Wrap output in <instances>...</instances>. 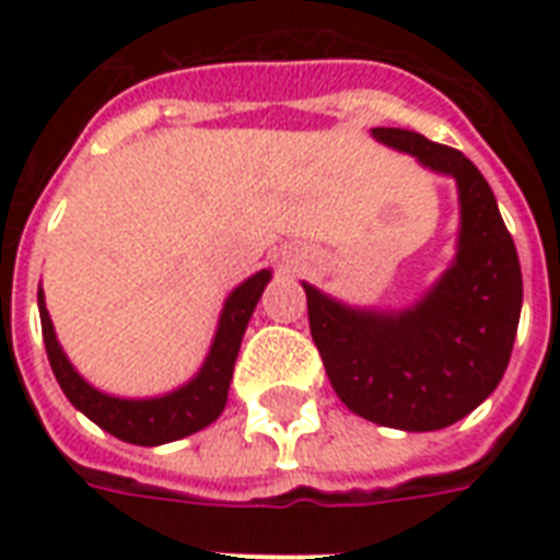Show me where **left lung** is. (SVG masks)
I'll list each match as a JSON object with an SVG mask.
<instances>
[{
	"label": "left lung",
	"mask_w": 560,
	"mask_h": 560,
	"mask_svg": "<svg viewBox=\"0 0 560 560\" xmlns=\"http://www.w3.org/2000/svg\"><path fill=\"white\" fill-rule=\"evenodd\" d=\"M372 133L456 177V264L404 314L351 311L305 284L307 323L334 392L354 416L427 433L465 418L497 389L521 323V261L494 191L465 153L398 127Z\"/></svg>",
	"instance_id": "8db88e82"
}]
</instances>
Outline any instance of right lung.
Returning a JSON list of instances; mask_svg holds the SVG:
<instances>
[{
  "label": "right lung",
  "mask_w": 560,
  "mask_h": 560,
  "mask_svg": "<svg viewBox=\"0 0 560 560\" xmlns=\"http://www.w3.org/2000/svg\"><path fill=\"white\" fill-rule=\"evenodd\" d=\"M267 281H270V270H261L255 272L253 279H246L241 288L232 290L200 374L183 389L151 400L113 398V395L92 389L66 360L63 349L57 346L55 328H51L48 311L43 305V290H39V323H43V342H46L51 372H55L60 389L66 392V398L72 400V407L81 409L83 416L92 418L101 430H107L121 442L153 447V444L186 439L202 427H209L226 407L237 349H241L246 323H249Z\"/></svg>",
  "instance_id": "obj_1"
}]
</instances>
